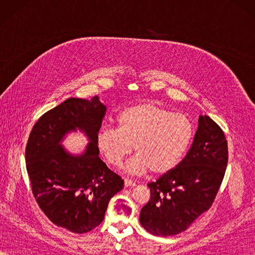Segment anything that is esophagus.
I'll use <instances>...</instances> for the list:
<instances>
[{"instance_id": "esophagus-1", "label": "esophagus", "mask_w": 255, "mask_h": 255, "mask_svg": "<svg viewBox=\"0 0 255 255\" xmlns=\"http://www.w3.org/2000/svg\"><path fill=\"white\" fill-rule=\"evenodd\" d=\"M125 186H134L136 185V182H133L132 180H129V178H125Z\"/></svg>"}]
</instances>
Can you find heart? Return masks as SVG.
I'll use <instances>...</instances> for the list:
<instances>
[{
	"instance_id": "1",
	"label": "heart",
	"mask_w": 255,
	"mask_h": 255,
	"mask_svg": "<svg viewBox=\"0 0 255 255\" xmlns=\"http://www.w3.org/2000/svg\"><path fill=\"white\" fill-rule=\"evenodd\" d=\"M117 125V128L99 129L95 143L113 166H121L134 145L138 154L127 165L130 173L169 172L181 161L194 138L191 118L153 102L125 108L118 114Z\"/></svg>"
}]
</instances>
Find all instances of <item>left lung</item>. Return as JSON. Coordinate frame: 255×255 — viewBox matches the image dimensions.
<instances>
[{"instance_id":"obj_1","label":"left lung","mask_w":255,"mask_h":255,"mask_svg":"<svg viewBox=\"0 0 255 255\" xmlns=\"http://www.w3.org/2000/svg\"><path fill=\"white\" fill-rule=\"evenodd\" d=\"M228 164V142L217 124L199 116L192 147L180 163L148 184L150 199L140 224L160 237L178 235L207 211L217 196Z\"/></svg>"}]
</instances>
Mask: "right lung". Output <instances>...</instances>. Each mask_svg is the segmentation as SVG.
<instances>
[{
    "instance_id": "right-lung-1",
    "label": "right lung",
    "mask_w": 255,
    "mask_h": 255,
    "mask_svg": "<svg viewBox=\"0 0 255 255\" xmlns=\"http://www.w3.org/2000/svg\"><path fill=\"white\" fill-rule=\"evenodd\" d=\"M105 114L99 96L69 99L38 119L26 144V170L38 206L56 226L74 234L95 229L124 186L123 178L100 159L95 143ZM77 128L91 142L82 156L73 157L58 142Z\"/></svg>"
}]
</instances>
